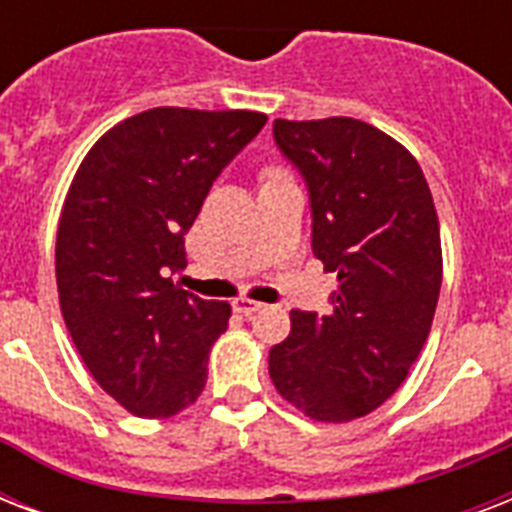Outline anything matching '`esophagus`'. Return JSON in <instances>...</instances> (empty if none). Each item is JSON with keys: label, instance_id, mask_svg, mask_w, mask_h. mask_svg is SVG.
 <instances>
[{"label": "esophagus", "instance_id": "esophagus-1", "mask_svg": "<svg viewBox=\"0 0 512 512\" xmlns=\"http://www.w3.org/2000/svg\"><path fill=\"white\" fill-rule=\"evenodd\" d=\"M233 308H236V313H241V316H252V313L263 308V303H257L252 297H236V300H233Z\"/></svg>", "mask_w": 512, "mask_h": 512}]
</instances>
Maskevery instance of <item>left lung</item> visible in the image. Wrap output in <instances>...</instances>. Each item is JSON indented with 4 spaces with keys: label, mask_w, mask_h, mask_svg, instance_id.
I'll return each mask as SVG.
<instances>
[{
    "label": "left lung",
    "mask_w": 512,
    "mask_h": 512,
    "mask_svg": "<svg viewBox=\"0 0 512 512\" xmlns=\"http://www.w3.org/2000/svg\"><path fill=\"white\" fill-rule=\"evenodd\" d=\"M273 138L308 183L313 255L337 289L329 316L289 313L271 380L311 420H358L401 388L430 335L444 276L433 196L398 140L350 116L276 119Z\"/></svg>",
    "instance_id": "1"
}]
</instances>
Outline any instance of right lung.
<instances>
[{
  "mask_svg": "<svg viewBox=\"0 0 512 512\" xmlns=\"http://www.w3.org/2000/svg\"><path fill=\"white\" fill-rule=\"evenodd\" d=\"M265 122L241 108H148L111 127L71 180L55 241L60 313L95 382L138 417L183 412L207 385L231 305L170 273L215 177Z\"/></svg>",
  "mask_w": 512,
  "mask_h": 512,
  "instance_id": "obj_1",
  "label": "right lung"
}]
</instances>
